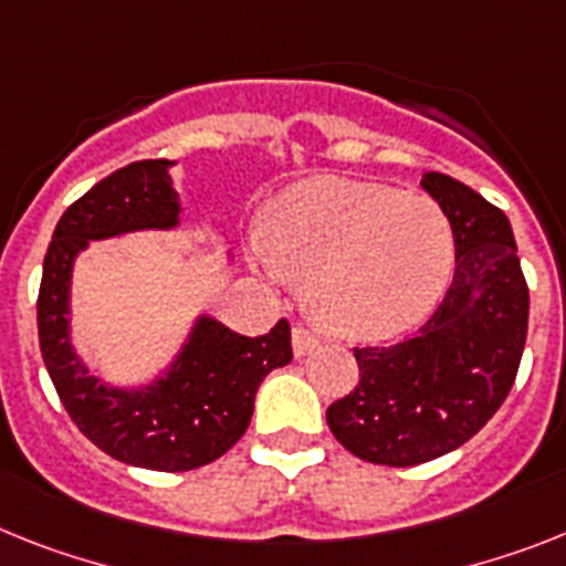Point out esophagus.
<instances>
[{
	"instance_id": "esophagus-1",
	"label": "esophagus",
	"mask_w": 566,
	"mask_h": 566,
	"mask_svg": "<svg viewBox=\"0 0 566 566\" xmlns=\"http://www.w3.org/2000/svg\"><path fill=\"white\" fill-rule=\"evenodd\" d=\"M291 342H293V356H298V359H302V356H307V354H313V350L319 348V339H316V336H313L311 331H307V327H302V325L293 327Z\"/></svg>"
}]
</instances>
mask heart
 <instances>
[{
	"label": "heart",
	"mask_w": 566,
	"mask_h": 566,
	"mask_svg": "<svg viewBox=\"0 0 566 566\" xmlns=\"http://www.w3.org/2000/svg\"><path fill=\"white\" fill-rule=\"evenodd\" d=\"M247 253L270 282L307 279L313 316L350 342L429 319L454 270V232L431 198L345 178L302 180L270 207Z\"/></svg>",
	"instance_id": "1"
}]
</instances>
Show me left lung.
I'll return each instance as SVG.
<instances>
[{"instance_id": "left-lung-1", "label": "left lung", "mask_w": 566, "mask_h": 566, "mask_svg": "<svg viewBox=\"0 0 566 566\" xmlns=\"http://www.w3.org/2000/svg\"><path fill=\"white\" fill-rule=\"evenodd\" d=\"M420 187L452 224V287L417 336L354 348L359 386L327 408L336 440L379 467H417L478 434L515 382L530 319L510 218L449 175Z\"/></svg>"}]
</instances>
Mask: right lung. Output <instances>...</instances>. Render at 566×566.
<instances>
[{
	"mask_svg": "<svg viewBox=\"0 0 566 566\" xmlns=\"http://www.w3.org/2000/svg\"><path fill=\"white\" fill-rule=\"evenodd\" d=\"M175 160L123 166L63 212L42 264L36 325L45 368L77 429L120 463L189 472L218 460L250 426L255 391L293 359L284 319L264 336H241L198 313L172 363L149 382L114 386L97 377L71 336V279L92 241L129 232L178 230L184 207L169 169Z\"/></svg>",
	"mask_w": 566,
	"mask_h": 566,
	"instance_id": "add662e5",
	"label": "right lung"
}]
</instances>
